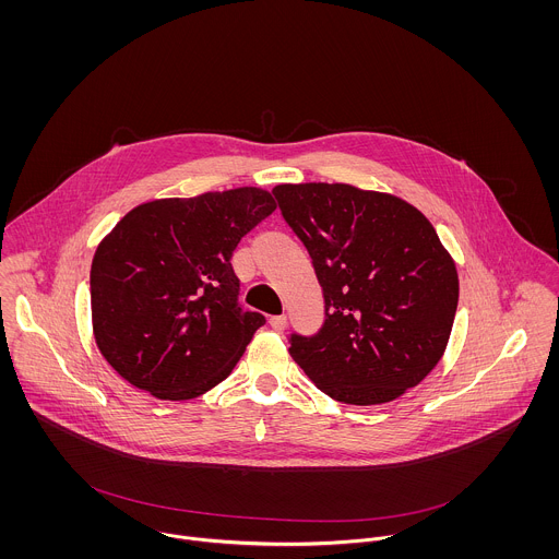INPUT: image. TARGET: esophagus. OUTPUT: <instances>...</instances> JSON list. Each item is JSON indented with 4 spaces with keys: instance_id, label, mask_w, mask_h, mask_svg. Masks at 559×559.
<instances>
[{
    "instance_id": "obj_1",
    "label": "esophagus",
    "mask_w": 559,
    "mask_h": 559,
    "mask_svg": "<svg viewBox=\"0 0 559 559\" xmlns=\"http://www.w3.org/2000/svg\"><path fill=\"white\" fill-rule=\"evenodd\" d=\"M269 324H271V329H275V331H282V329L286 326V317H284V314L271 317V319H269Z\"/></svg>"
}]
</instances>
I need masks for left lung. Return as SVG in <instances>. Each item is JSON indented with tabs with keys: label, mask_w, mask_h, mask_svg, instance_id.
Wrapping results in <instances>:
<instances>
[{
	"label": "left lung",
	"mask_w": 559,
	"mask_h": 559,
	"mask_svg": "<svg viewBox=\"0 0 559 559\" xmlns=\"http://www.w3.org/2000/svg\"><path fill=\"white\" fill-rule=\"evenodd\" d=\"M288 228L312 258L324 320L290 333V355L337 402L383 404L439 364L459 275L432 224L396 195L350 185H277Z\"/></svg>",
	"instance_id": "1"
}]
</instances>
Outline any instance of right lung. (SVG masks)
Returning <instances> with one entry per match:
<instances>
[{
  "mask_svg": "<svg viewBox=\"0 0 559 559\" xmlns=\"http://www.w3.org/2000/svg\"><path fill=\"white\" fill-rule=\"evenodd\" d=\"M273 211L269 191L240 187L155 200L118 222L94 253L90 299L98 350L124 381L189 400L233 372L266 320L242 310L230 258Z\"/></svg>",
  "mask_w": 559,
  "mask_h": 559,
  "instance_id": "add662e5",
  "label": "right lung"
}]
</instances>
